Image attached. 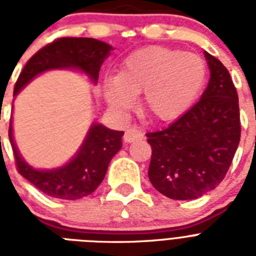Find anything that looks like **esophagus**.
Listing matches in <instances>:
<instances>
[{
  "mask_svg": "<svg viewBox=\"0 0 256 256\" xmlns=\"http://www.w3.org/2000/svg\"><path fill=\"white\" fill-rule=\"evenodd\" d=\"M144 132H142V130H140V128H130L126 130V132H124V140L126 144H132L134 140H144Z\"/></svg>",
  "mask_w": 256,
  "mask_h": 256,
  "instance_id": "obj_1",
  "label": "esophagus"
}]
</instances>
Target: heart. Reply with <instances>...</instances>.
Segmentation results:
<instances>
[{
  "mask_svg": "<svg viewBox=\"0 0 256 256\" xmlns=\"http://www.w3.org/2000/svg\"><path fill=\"white\" fill-rule=\"evenodd\" d=\"M206 81V65L199 56L150 46L132 53L116 77L104 84L112 106L128 108L144 92L142 110L160 120L178 118L190 108Z\"/></svg>",
  "mask_w": 256,
  "mask_h": 256,
  "instance_id": "1",
  "label": "heart"
}]
</instances>
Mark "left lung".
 <instances>
[{"mask_svg":"<svg viewBox=\"0 0 256 256\" xmlns=\"http://www.w3.org/2000/svg\"><path fill=\"white\" fill-rule=\"evenodd\" d=\"M210 81L202 98L164 130L148 132V179L176 200L202 196L226 176L240 140L238 92L226 66L204 52Z\"/></svg>","mask_w":256,"mask_h":256,"instance_id":"obj_1","label":"left lung"}]
</instances>
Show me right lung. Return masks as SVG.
Returning <instances> with one entry per match:
<instances>
[{"mask_svg":"<svg viewBox=\"0 0 256 256\" xmlns=\"http://www.w3.org/2000/svg\"><path fill=\"white\" fill-rule=\"evenodd\" d=\"M112 46L94 38L62 37L40 49L26 62L14 86V96L42 72L74 68L82 70L92 81H98L100 65ZM124 132H116L94 124L77 156L56 170H36L22 160L13 140L12 120L9 140L18 172L52 198L76 199L88 196L104 180L108 164L122 148Z\"/></svg>","mask_w":256,"mask_h":256,"instance_id":"1","label":"right lung"}]
</instances>
